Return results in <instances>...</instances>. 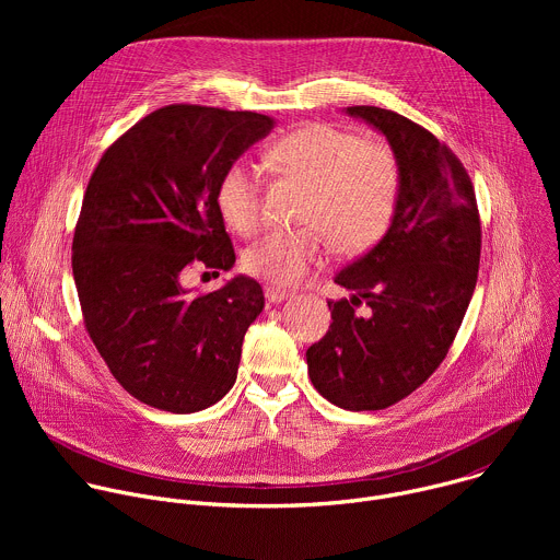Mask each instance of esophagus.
<instances>
[{
	"label": "esophagus",
	"instance_id": "1",
	"mask_svg": "<svg viewBox=\"0 0 560 560\" xmlns=\"http://www.w3.org/2000/svg\"><path fill=\"white\" fill-rule=\"evenodd\" d=\"M292 296V292H288V290H281V288H266V299L270 301V303H281V301H285V299H290Z\"/></svg>",
	"mask_w": 560,
	"mask_h": 560
}]
</instances>
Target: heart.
<instances>
[{
	"label": "heart",
	"mask_w": 560,
	"mask_h": 560,
	"mask_svg": "<svg viewBox=\"0 0 560 560\" xmlns=\"http://www.w3.org/2000/svg\"><path fill=\"white\" fill-rule=\"evenodd\" d=\"M277 173L301 179L310 197L301 219L322 228L343 255L368 250L387 228L396 197V164L385 145L363 143L354 132L305 124L268 150ZM217 206L228 225L253 234L261 225V188L246 162L225 168L217 186ZM316 228L275 230L244 257L248 272L275 285H294L326 255Z\"/></svg>",
	"instance_id": "heart-1"
}]
</instances>
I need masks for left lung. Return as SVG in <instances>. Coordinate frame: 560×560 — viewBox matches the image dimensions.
<instances>
[{"label": "left lung", "instance_id": "obj_1", "mask_svg": "<svg viewBox=\"0 0 560 560\" xmlns=\"http://www.w3.org/2000/svg\"><path fill=\"white\" fill-rule=\"evenodd\" d=\"M343 113L385 137L396 197L381 242L337 272L352 294L328 301L330 330L305 359L318 394L363 412L401 401L445 359L476 288L481 221L465 168L430 130L376 106Z\"/></svg>", "mask_w": 560, "mask_h": 560}]
</instances>
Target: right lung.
Wrapping results in <instances>:
<instances>
[{"label": "right lung", "instance_id": "add662e5", "mask_svg": "<svg viewBox=\"0 0 560 560\" xmlns=\"http://www.w3.org/2000/svg\"><path fill=\"white\" fill-rule=\"evenodd\" d=\"M275 124L248 110L159 108L104 152L89 182L72 238L79 303L113 376L145 406L199 412L236 381L261 285L236 275L192 294L182 279L190 264L234 266L217 186Z\"/></svg>", "mask_w": 560, "mask_h": 560}]
</instances>
